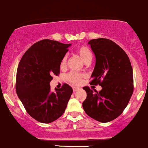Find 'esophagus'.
<instances>
[{"label":"esophagus","mask_w":148,"mask_h":148,"mask_svg":"<svg viewBox=\"0 0 148 148\" xmlns=\"http://www.w3.org/2000/svg\"><path fill=\"white\" fill-rule=\"evenodd\" d=\"M78 90H79V87H77V86H74V87H73V90H74V92L77 91Z\"/></svg>","instance_id":"1"}]
</instances>
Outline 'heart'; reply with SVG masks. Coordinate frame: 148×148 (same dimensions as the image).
<instances>
[{"mask_svg":"<svg viewBox=\"0 0 148 148\" xmlns=\"http://www.w3.org/2000/svg\"><path fill=\"white\" fill-rule=\"evenodd\" d=\"M77 54L81 57L82 60L85 63L90 62V61L92 60V54L91 51H90V50L89 49L87 46L82 45V46L79 47L77 49ZM66 59H67L66 56L63 57L60 63L61 66H65ZM66 79H67L68 81H69L71 83H72V84L78 85V84H79L82 82L83 76L82 74H79V73L77 72V71H70V72L66 75Z\"/></svg>","mask_w":148,"mask_h":148,"instance_id":"heart-1","label":"heart"}]
</instances>
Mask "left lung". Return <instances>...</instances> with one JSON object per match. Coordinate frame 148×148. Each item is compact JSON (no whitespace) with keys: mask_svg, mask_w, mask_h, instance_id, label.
<instances>
[{"mask_svg":"<svg viewBox=\"0 0 148 148\" xmlns=\"http://www.w3.org/2000/svg\"><path fill=\"white\" fill-rule=\"evenodd\" d=\"M88 43L95 56L90 84L101 86L102 90L83 88L87 94L83 108L92 119L109 122L123 112L132 95V66L124 50L112 40L100 38Z\"/></svg>","mask_w":148,"mask_h":148,"instance_id":"obj_1","label":"left lung"}]
</instances>
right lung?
Segmentation results:
<instances>
[{"label":"right lung","instance_id":"obj_1","mask_svg":"<svg viewBox=\"0 0 148 148\" xmlns=\"http://www.w3.org/2000/svg\"><path fill=\"white\" fill-rule=\"evenodd\" d=\"M70 44L44 39L29 48L19 63L16 92L27 113L41 123L48 124L65 111L73 90L64 84L50 91L53 74H60V63Z\"/></svg>","mask_w":148,"mask_h":148}]
</instances>
